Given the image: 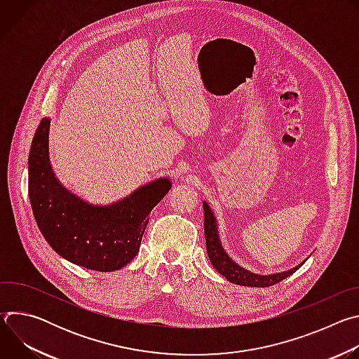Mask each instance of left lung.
<instances>
[{"mask_svg": "<svg viewBox=\"0 0 359 359\" xmlns=\"http://www.w3.org/2000/svg\"><path fill=\"white\" fill-rule=\"evenodd\" d=\"M203 210H204V236H206V248H208L209 260L212 266L222 276H224L230 283L238 284V285H247V287H270L290 277L305 263L304 260L302 263H299L298 266L287 271H280L273 274H255L250 270H245L244 267L238 266L230 257L229 252L224 250L219 236L217 219L206 200H203Z\"/></svg>", "mask_w": 359, "mask_h": 359, "instance_id": "left-lung-1", "label": "left lung"}]
</instances>
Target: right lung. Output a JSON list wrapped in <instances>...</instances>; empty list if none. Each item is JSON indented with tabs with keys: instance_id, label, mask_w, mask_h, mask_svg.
I'll return each instance as SVG.
<instances>
[{
	"instance_id": "right-lung-1",
	"label": "right lung",
	"mask_w": 359,
	"mask_h": 359,
	"mask_svg": "<svg viewBox=\"0 0 359 359\" xmlns=\"http://www.w3.org/2000/svg\"><path fill=\"white\" fill-rule=\"evenodd\" d=\"M49 126L50 118H43L28 156V194L36 224L65 260L95 271L121 270L137 254L149 213L172 189V180H151L109 204L89 203L57 177L49 161Z\"/></svg>"
}]
</instances>
